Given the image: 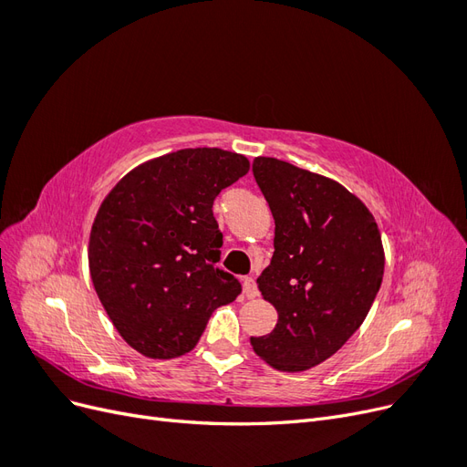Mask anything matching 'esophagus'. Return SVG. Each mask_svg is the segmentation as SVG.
<instances>
[{
	"mask_svg": "<svg viewBox=\"0 0 467 467\" xmlns=\"http://www.w3.org/2000/svg\"><path fill=\"white\" fill-rule=\"evenodd\" d=\"M244 294H245V298H249V300L257 298V296H259V288H257L255 278H251V276H245V278H244Z\"/></svg>",
	"mask_w": 467,
	"mask_h": 467,
	"instance_id": "34e87169",
	"label": "esophagus"
}]
</instances>
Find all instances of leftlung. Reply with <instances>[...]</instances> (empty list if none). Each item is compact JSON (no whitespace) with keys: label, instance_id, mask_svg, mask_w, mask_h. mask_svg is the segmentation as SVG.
Returning <instances> with one entry per match:
<instances>
[{"label":"left lung","instance_id":"1","mask_svg":"<svg viewBox=\"0 0 467 467\" xmlns=\"http://www.w3.org/2000/svg\"><path fill=\"white\" fill-rule=\"evenodd\" d=\"M253 177L275 218V253L257 285L278 321L251 347L278 370H307L368 316L384 278L381 235L370 210L327 177L276 158L253 160Z\"/></svg>","mask_w":467,"mask_h":467}]
</instances>
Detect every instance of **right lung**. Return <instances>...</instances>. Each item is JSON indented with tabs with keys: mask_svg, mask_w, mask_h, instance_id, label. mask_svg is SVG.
Returning <instances> with one entry per match:
<instances>
[{
	"mask_svg": "<svg viewBox=\"0 0 467 467\" xmlns=\"http://www.w3.org/2000/svg\"><path fill=\"white\" fill-rule=\"evenodd\" d=\"M249 171L218 148L167 153L136 167L109 192L89 239V271L122 338L150 358L192 350L218 306L242 294L216 266L222 232L214 199Z\"/></svg>",
	"mask_w": 467,
	"mask_h": 467,
	"instance_id": "1",
	"label": "right lung"
}]
</instances>
